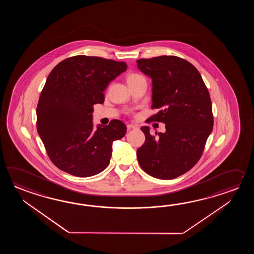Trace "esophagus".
<instances>
[{
	"mask_svg": "<svg viewBox=\"0 0 254 254\" xmlns=\"http://www.w3.org/2000/svg\"><path fill=\"white\" fill-rule=\"evenodd\" d=\"M136 128H138V127H137V125H127V129H136Z\"/></svg>",
	"mask_w": 254,
	"mask_h": 254,
	"instance_id": "esophagus-1",
	"label": "esophagus"
}]
</instances>
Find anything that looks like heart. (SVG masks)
Here are the masks:
<instances>
[{"label":"heart","mask_w":254,"mask_h":254,"mask_svg":"<svg viewBox=\"0 0 254 254\" xmlns=\"http://www.w3.org/2000/svg\"><path fill=\"white\" fill-rule=\"evenodd\" d=\"M140 78H144V77L141 75V74H139V73H129L128 77H127V81L129 82V81L138 80V79H140Z\"/></svg>","instance_id":"b5f03b06"}]
</instances>
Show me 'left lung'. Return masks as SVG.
Segmentation results:
<instances>
[{
    "instance_id": "8db88e82",
    "label": "left lung",
    "mask_w": 254,
    "mask_h": 254,
    "mask_svg": "<svg viewBox=\"0 0 254 254\" xmlns=\"http://www.w3.org/2000/svg\"><path fill=\"white\" fill-rule=\"evenodd\" d=\"M151 78L152 105L158 114L150 122L165 124V132L140 129L145 142L137 150L141 169L155 178L171 180L187 173L200 160L213 126L211 101L200 72L186 60L163 55L137 61Z\"/></svg>"
}]
</instances>
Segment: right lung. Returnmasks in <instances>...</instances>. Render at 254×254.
<instances>
[{
    "label": "right lung",
    "instance_id": "right-lung-1",
    "mask_svg": "<svg viewBox=\"0 0 254 254\" xmlns=\"http://www.w3.org/2000/svg\"><path fill=\"white\" fill-rule=\"evenodd\" d=\"M126 69L125 62L77 55L50 72L39 99L36 126L49 158L60 170L90 177L108 166L113 142L127 128L119 120L93 128L92 106L103 103L109 83Z\"/></svg>",
    "mask_w": 254,
    "mask_h": 254
}]
</instances>
